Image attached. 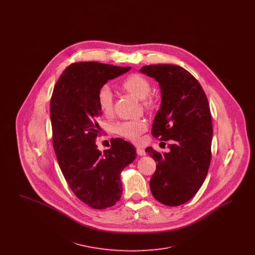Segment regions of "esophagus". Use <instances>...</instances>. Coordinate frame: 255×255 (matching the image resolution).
<instances>
[{
    "label": "esophagus",
    "mask_w": 255,
    "mask_h": 255,
    "mask_svg": "<svg viewBox=\"0 0 255 255\" xmlns=\"http://www.w3.org/2000/svg\"><path fill=\"white\" fill-rule=\"evenodd\" d=\"M136 154H137L138 156H145V150L142 149V148H140V147H137V148H136Z\"/></svg>",
    "instance_id": "1"
}]
</instances>
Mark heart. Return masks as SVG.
Listing matches in <instances>:
<instances>
[{
    "label": "heart",
    "mask_w": 255,
    "mask_h": 255,
    "mask_svg": "<svg viewBox=\"0 0 255 255\" xmlns=\"http://www.w3.org/2000/svg\"><path fill=\"white\" fill-rule=\"evenodd\" d=\"M122 87L124 91L141 100V104L145 109L153 107V99L148 97L152 91V86L142 75L136 73L130 75L122 82ZM97 100L101 112L105 116H110L114 111V95L109 86L104 85L100 88ZM113 129L115 133L135 142L140 134L147 130V123L142 120L126 121L116 123Z\"/></svg>",
    "instance_id": "heart-1"
}]
</instances>
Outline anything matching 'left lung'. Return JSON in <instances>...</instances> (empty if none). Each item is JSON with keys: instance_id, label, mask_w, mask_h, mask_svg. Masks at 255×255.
Here are the masks:
<instances>
[{"instance_id": "obj_1", "label": "left lung", "mask_w": 255, "mask_h": 255, "mask_svg": "<svg viewBox=\"0 0 255 255\" xmlns=\"http://www.w3.org/2000/svg\"><path fill=\"white\" fill-rule=\"evenodd\" d=\"M139 72L154 78L160 89L152 134L159 140H173L170 152L163 155L146 148L157 161L150 189L159 203L180 206L194 197L208 172L213 134L209 104L202 86L182 67L149 65Z\"/></svg>"}]
</instances>
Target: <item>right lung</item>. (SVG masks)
Returning a JSON list of instances; mask_svg holds the SVG:
<instances>
[{
	"label": "right lung",
	"instance_id": "add662e5",
	"mask_svg": "<svg viewBox=\"0 0 255 255\" xmlns=\"http://www.w3.org/2000/svg\"><path fill=\"white\" fill-rule=\"evenodd\" d=\"M131 67L97 62L69 66L54 86L50 100L53 148L61 171L75 196L96 209L116 205L122 194L121 174L136 157L134 146L116 138L101 152L96 138L102 115L100 88Z\"/></svg>",
	"mask_w": 255,
	"mask_h": 255
}]
</instances>
